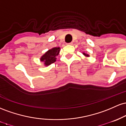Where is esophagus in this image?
<instances>
[{"mask_svg": "<svg viewBox=\"0 0 126 126\" xmlns=\"http://www.w3.org/2000/svg\"><path fill=\"white\" fill-rule=\"evenodd\" d=\"M73 44V43H72V42H71V43H68L67 45H72Z\"/></svg>", "mask_w": 126, "mask_h": 126, "instance_id": "obj_1", "label": "esophagus"}]
</instances>
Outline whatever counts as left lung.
Returning a JSON list of instances; mask_svg holds the SVG:
<instances>
[{"mask_svg": "<svg viewBox=\"0 0 126 126\" xmlns=\"http://www.w3.org/2000/svg\"><path fill=\"white\" fill-rule=\"evenodd\" d=\"M83 53V55H84V56H86V57H89V55H88V54H87V53H84V52H83V53Z\"/></svg>", "mask_w": 126, "mask_h": 126, "instance_id": "1", "label": "left lung"}]
</instances>
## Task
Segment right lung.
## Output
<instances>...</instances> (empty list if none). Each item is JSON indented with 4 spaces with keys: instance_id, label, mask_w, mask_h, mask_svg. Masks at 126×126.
<instances>
[{
    "instance_id": "add662e5",
    "label": "right lung",
    "mask_w": 126,
    "mask_h": 126,
    "mask_svg": "<svg viewBox=\"0 0 126 126\" xmlns=\"http://www.w3.org/2000/svg\"><path fill=\"white\" fill-rule=\"evenodd\" d=\"M60 52V47H55L48 50L40 57V61L43 62L45 66L47 67L52 63H55L56 60V56L59 55Z\"/></svg>"
}]
</instances>
